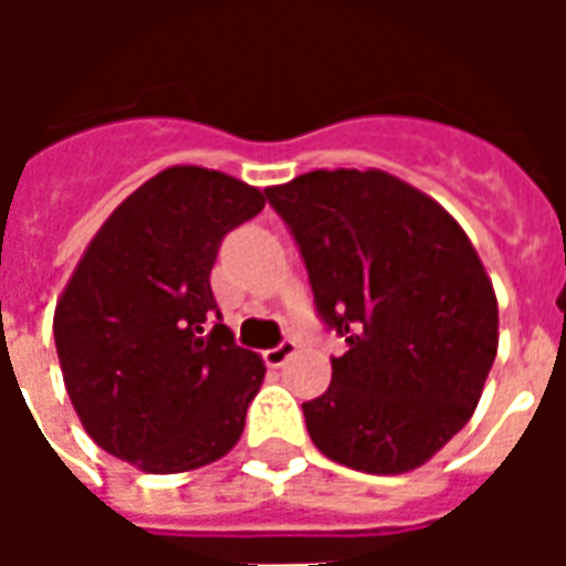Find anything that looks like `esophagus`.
Returning a JSON list of instances; mask_svg holds the SVG:
<instances>
[{
  "label": "esophagus",
  "instance_id": "34e87169",
  "mask_svg": "<svg viewBox=\"0 0 566 566\" xmlns=\"http://www.w3.org/2000/svg\"><path fill=\"white\" fill-rule=\"evenodd\" d=\"M296 348H300V345H296L294 339H284L282 345H275V348H266V352H263V360H266V367L279 369L296 355Z\"/></svg>",
  "mask_w": 566,
  "mask_h": 566
}]
</instances>
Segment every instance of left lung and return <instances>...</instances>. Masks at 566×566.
I'll list each match as a JSON object with an SVG mask.
<instances>
[{"mask_svg":"<svg viewBox=\"0 0 566 566\" xmlns=\"http://www.w3.org/2000/svg\"><path fill=\"white\" fill-rule=\"evenodd\" d=\"M345 336L331 388L303 403L312 442L373 475L418 470L461 430L497 357V296L437 199L381 169H315L266 187Z\"/></svg>","mask_w":566,"mask_h":566,"instance_id":"left-lung-1","label":"left lung"}]
</instances>
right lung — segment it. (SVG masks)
Here are the masks:
<instances>
[{
  "instance_id": "1",
  "label": "right lung",
  "mask_w": 566,
  "mask_h": 566,
  "mask_svg": "<svg viewBox=\"0 0 566 566\" xmlns=\"http://www.w3.org/2000/svg\"><path fill=\"white\" fill-rule=\"evenodd\" d=\"M263 206L233 175L169 166L108 214L56 300L69 400L142 473L199 470L242 437L266 367L227 324L209 327V275L223 235Z\"/></svg>"
}]
</instances>
